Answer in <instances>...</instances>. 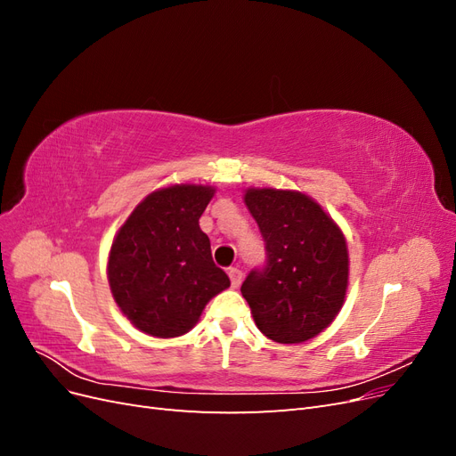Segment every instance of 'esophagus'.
Wrapping results in <instances>:
<instances>
[{
	"mask_svg": "<svg viewBox=\"0 0 456 456\" xmlns=\"http://www.w3.org/2000/svg\"><path fill=\"white\" fill-rule=\"evenodd\" d=\"M228 275H230V283L233 289H238L241 285V280H243V273L240 268H230L228 270Z\"/></svg>",
	"mask_w": 456,
	"mask_h": 456,
	"instance_id": "obj_1",
	"label": "esophagus"
}]
</instances>
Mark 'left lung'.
I'll use <instances>...</instances> for the list:
<instances>
[{
	"label": "left lung",
	"instance_id": "8db88e82",
	"mask_svg": "<svg viewBox=\"0 0 456 456\" xmlns=\"http://www.w3.org/2000/svg\"><path fill=\"white\" fill-rule=\"evenodd\" d=\"M245 205L265 240V266L241 285L256 327L273 342L298 344L335 320L348 287V249L320 205L298 191L249 190Z\"/></svg>",
	"mask_w": 456,
	"mask_h": 456
}]
</instances>
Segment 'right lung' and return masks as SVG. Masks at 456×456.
Segmentation results:
<instances>
[{"label":"right lung","mask_w":456,"mask_h":456,"mask_svg":"<svg viewBox=\"0 0 456 456\" xmlns=\"http://www.w3.org/2000/svg\"><path fill=\"white\" fill-rule=\"evenodd\" d=\"M213 194V188L194 184L158 190L136 207L112 243L110 289L129 322L151 337L188 333L207 302L230 287L200 228Z\"/></svg>","instance_id":"add662e5"}]
</instances>
